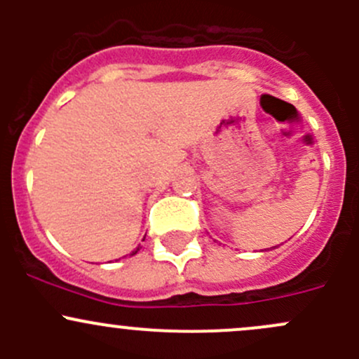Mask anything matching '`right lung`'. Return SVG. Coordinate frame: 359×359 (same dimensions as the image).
<instances>
[{"label":"right lung","mask_w":359,"mask_h":359,"mask_svg":"<svg viewBox=\"0 0 359 359\" xmlns=\"http://www.w3.org/2000/svg\"><path fill=\"white\" fill-rule=\"evenodd\" d=\"M139 250H140V247H137L135 250H133V252H132V253H130V255H135V253H137V252H139Z\"/></svg>","instance_id":"obj_1"}]
</instances>
